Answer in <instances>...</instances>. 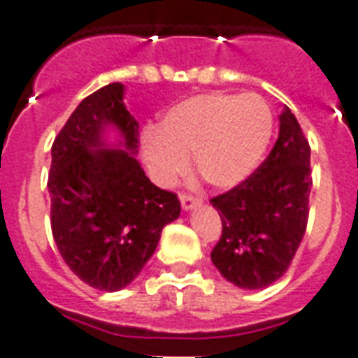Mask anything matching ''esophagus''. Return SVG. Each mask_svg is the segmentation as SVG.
Segmentation results:
<instances>
[{"label": "esophagus", "mask_w": 358, "mask_h": 358, "mask_svg": "<svg viewBox=\"0 0 358 358\" xmlns=\"http://www.w3.org/2000/svg\"><path fill=\"white\" fill-rule=\"evenodd\" d=\"M180 204H182V210L184 212H191L193 208L201 206V199L191 195H180Z\"/></svg>", "instance_id": "esophagus-1"}]
</instances>
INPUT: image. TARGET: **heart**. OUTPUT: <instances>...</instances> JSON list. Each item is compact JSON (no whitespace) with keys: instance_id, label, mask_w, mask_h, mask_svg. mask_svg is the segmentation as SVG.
<instances>
[{"instance_id":"1","label":"heart","mask_w":358,"mask_h":358,"mask_svg":"<svg viewBox=\"0 0 358 358\" xmlns=\"http://www.w3.org/2000/svg\"><path fill=\"white\" fill-rule=\"evenodd\" d=\"M273 113L258 94L204 92L165 109L141 137V156L159 185H173L189 171V156L208 184L232 189L264 159Z\"/></svg>"}]
</instances>
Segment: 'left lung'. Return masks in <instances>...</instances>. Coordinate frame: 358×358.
Listing matches in <instances>:
<instances>
[{
    "mask_svg": "<svg viewBox=\"0 0 358 358\" xmlns=\"http://www.w3.org/2000/svg\"><path fill=\"white\" fill-rule=\"evenodd\" d=\"M278 122L266 162L243 184L210 201L223 221L213 266L241 289H262L282 277L308 221L310 146L286 106Z\"/></svg>",
    "mask_w": 358,
    "mask_h": 358,
    "instance_id": "left-lung-1",
    "label": "left lung"
}]
</instances>
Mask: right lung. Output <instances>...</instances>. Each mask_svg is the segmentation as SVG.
Returning <instances> with one entry per match:
<instances>
[{"label":"right lung","instance_id":"1","mask_svg":"<svg viewBox=\"0 0 358 358\" xmlns=\"http://www.w3.org/2000/svg\"><path fill=\"white\" fill-rule=\"evenodd\" d=\"M139 122L109 83L74 109L52 146V232L64 264L85 284L119 292L134 282L180 202L137 162Z\"/></svg>","mask_w":358,"mask_h":358}]
</instances>
